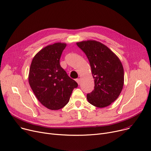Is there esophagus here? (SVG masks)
Segmentation results:
<instances>
[{
	"label": "esophagus",
	"mask_w": 151,
	"mask_h": 151,
	"mask_svg": "<svg viewBox=\"0 0 151 151\" xmlns=\"http://www.w3.org/2000/svg\"><path fill=\"white\" fill-rule=\"evenodd\" d=\"M76 81L77 82V83L78 84H79L80 83H81V79H80V78H77V79H76Z\"/></svg>",
	"instance_id": "34e87169"
}]
</instances>
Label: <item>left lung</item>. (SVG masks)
<instances>
[{
	"label": "left lung",
	"mask_w": 151,
	"mask_h": 151,
	"mask_svg": "<svg viewBox=\"0 0 151 151\" xmlns=\"http://www.w3.org/2000/svg\"><path fill=\"white\" fill-rule=\"evenodd\" d=\"M87 56L94 78V90L87 99L93 106L103 108L114 102L124 84V69L117 56L107 46L96 41L76 43Z\"/></svg>",
	"instance_id": "obj_1"
}]
</instances>
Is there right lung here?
Returning <instances> with one entry per match:
<instances>
[{
	"label": "right lung",
	"instance_id": "add662e5",
	"mask_svg": "<svg viewBox=\"0 0 151 151\" xmlns=\"http://www.w3.org/2000/svg\"><path fill=\"white\" fill-rule=\"evenodd\" d=\"M66 45L58 42L44 47L35 56L29 68V86L39 101L50 110L64 107L78 87L60 65Z\"/></svg>",
	"mask_w": 151,
	"mask_h": 151
}]
</instances>
